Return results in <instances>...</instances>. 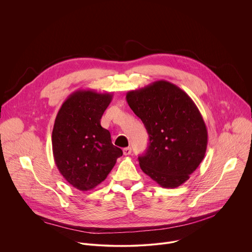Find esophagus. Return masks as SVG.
I'll return each mask as SVG.
<instances>
[{"label":"esophagus","mask_w":252,"mask_h":252,"mask_svg":"<svg viewBox=\"0 0 252 252\" xmlns=\"http://www.w3.org/2000/svg\"><path fill=\"white\" fill-rule=\"evenodd\" d=\"M123 152H124V155H125V156H128V155H130V153H131V149H130L129 147H128V148H125Z\"/></svg>","instance_id":"obj_1"}]
</instances>
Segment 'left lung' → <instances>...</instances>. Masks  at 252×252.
<instances>
[{"label": "left lung", "mask_w": 252, "mask_h": 252, "mask_svg": "<svg viewBox=\"0 0 252 252\" xmlns=\"http://www.w3.org/2000/svg\"><path fill=\"white\" fill-rule=\"evenodd\" d=\"M126 101L145 125L150 143L141 170L162 188L182 186L202 161L207 129L193 100L175 85L155 82L128 92Z\"/></svg>", "instance_id": "1"}]
</instances>
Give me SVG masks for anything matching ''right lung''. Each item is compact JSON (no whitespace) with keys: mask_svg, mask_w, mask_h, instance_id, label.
<instances>
[{"mask_svg":"<svg viewBox=\"0 0 252 252\" xmlns=\"http://www.w3.org/2000/svg\"><path fill=\"white\" fill-rule=\"evenodd\" d=\"M113 98L110 93L80 90L57 115L52 145L55 162L65 181L79 190L94 189L106 178L123 151L112 143L100 119Z\"/></svg>","mask_w":252,"mask_h":252,"instance_id":"obj_1","label":"right lung"}]
</instances>
